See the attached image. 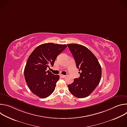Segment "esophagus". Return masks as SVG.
Returning <instances> with one entry per match:
<instances>
[{
  "mask_svg": "<svg viewBox=\"0 0 127 127\" xmlns=\"http://www.w3.org/2000/svg\"><path fill=\"white\" fill-rule=\"evenodd\" d=\"M60 76H61L62 78H65V77H66V75H62V74H61V75H60Z\"/></svg>",
  "mask_w": 127,
  "mask_h": 127,
  "instance_id": "esophagus-1",
  "label": "esophagus"
}]
</instances>
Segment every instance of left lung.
Returning <instances> with one entry per match:
<instances>
[{
	"label": "left lung",
	"instance_id": "left-lung-1",
	"mask_svg": "<svg viewBox=\"0 0 127 127\" xmlns=\"http://www.w3.org/2000/svg\"><path fill=\"white\" fill-rule=\"evenodd\" d=\"M67 46L80 71V77L68 85V89L75 97L85 98L99 84L101 76V66L94 54L86 47L77 44Z\"/></svg>",
	"mask_w": 127,
	"mask_h": 127
}]
</instances>
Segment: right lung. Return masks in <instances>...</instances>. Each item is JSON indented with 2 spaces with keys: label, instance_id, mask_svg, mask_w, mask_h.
Listing matches in <instances>:
<instances>
[{
  "label": "right lung",
  "instance_id": "add662e5",
  "mask_svg": "<svg viewBox=\"0 0 127 127\" xmlns=\"http://www.w3.org/2000/svg\"><path fill=\"white\" fill-rule=\"evenodd\" d=\"M67 47L45 43L38 46L30 55L25 68V78L31 92L38 97L46 98L55 90L59 75L53 74L47 68L54 65L58 55Z\"/></svg>",
  "mask_w": 127,
  "mask_h": 127
}]
</instances>
